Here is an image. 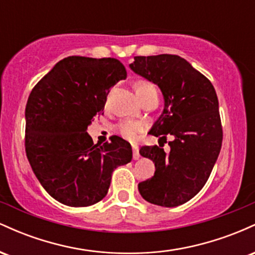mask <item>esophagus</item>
I'll return each mask as SVG.
<instances>
[{
	"label": "esophagus",
	"mask_w": 255,
	"mask_h": 255,
	"mask_svg": "<svg viewBox=\"0 0 255 255\" xmlns=\"http://www.w3.org/2000/svg\"><path fill=\"white\" fill-rule=\"evenodd\" d=\"M131 147H133V159H134V160L139 159V157H140L139 146H137V145H133V146H131Z\"/></svg>",
	"instance_id": "obj_1"
}]
</instances>
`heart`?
<instances>
[{"label": "heart", "mask_w": 255, "mask_h": 255, "mask_svg": "<svg viewBox=\"0 0 255 255\" xmlns=\"http://www.w3.org/2000/svg\"><path fill=\"white\" fill-rule=\"evenodd\" d=\"M134 89L137 97L140 98V101L150 96L151 93H157L156 87L154 85L150 83L147 80H137L135 85H134ZM145 129V125L141 121H136V120H130L126 119L122 120L121 122H119L116 126V131L121 135L124 139L129 140V141H134L137 139L139 134Z\"/></svg>", "instance_id": "obj_1"}]
</instances>
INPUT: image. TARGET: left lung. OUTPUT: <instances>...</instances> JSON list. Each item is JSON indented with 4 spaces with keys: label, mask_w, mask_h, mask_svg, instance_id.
Segmentation results:
<instances>
[{
    "label": "left lung",
    "mask_w": 255,
    "mask_h": 255,
    "mask_svg": "<svg viewBox=\"0 0 255 255\" xmlns=\"http://www.w3.org/2000/svg\"><path fill=\"white\" fill-rule=\"evenodd\" d=\"M130 69L158 85L164 96L162 115L150 133L169 141L142 146L140 154L153 160L156 171L137 184L148 203L175 207L191 200L209 180L223 140L218 98L211 81L177 55L135 56Z\"/></svg>",
    "instance_id": "8db88e82"
}]
</instances>
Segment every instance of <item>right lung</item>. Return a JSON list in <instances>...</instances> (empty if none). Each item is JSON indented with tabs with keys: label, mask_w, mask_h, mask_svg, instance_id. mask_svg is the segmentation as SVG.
Listing matches in <instances>:
<instances>
[{
	"label": "right lung",
	"mask_w": 255,
	"mask_h": 255,
	"mask_svg": "<svg viewBox=\"0 0 255 255\" xmlns=\"http://www.w3.org/2000/svg\"><path fill=\"white\" fill-rule=\"evenodd\" d=\"M127 78L116 58L69 56L38 81L26 104L25 150L38 181L67 206H90L109 191L114 169L131 160L122 137L93 144L87 127Z\"/></svg>",
	"instance_id": "right-lung-1"
}]
</instances>
